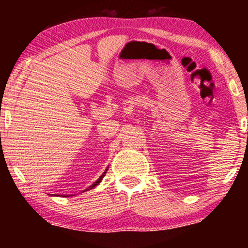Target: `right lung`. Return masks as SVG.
<instances>
[{
    "label": "right lung",
    "instance_id": "right-lung-1",
    "mask_svg": "<svg viewBox=\"0 0 248 248\" xmlns=\"http://www.w3.org/2000/svg\"><path fill=\"white\" fill-rule=\"evenodd\" d=\"M107 170H108V167L106 168V170H105V171H104V172H102V175L100 176V177H99L98 179H96V181L94 182V183H93V184H92V186H88V187H87V189H85V190H84V191H82V192H85V191H88V190L93 189V187H95L96 186H98V184H99V183H100V182L102 181V178H104V176H105V175H106ZM51 196H61V197H70V196H75V195H51Z\"/></svg>",
    "mask_w": 248,
    "mask_h": 248
}]
</instances>
